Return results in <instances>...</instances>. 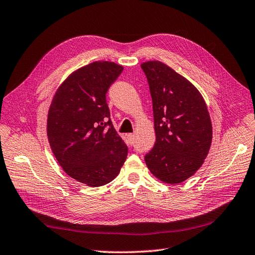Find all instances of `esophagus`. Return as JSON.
Wrapping results in <instances>:
<instances>
[{
  "label": "esophagus",
  "instance_id": "esophagus-1",
  "mask_svg": "<svg viewBox=\"0 0 255 255\" xmlns=\"http://www.w3.org/2000/svg\"><path fill=\"white\" fill-rule=\"evenodd\" d=\"M127 137H128V141H129L130 145H132L134 143V134L133 133H128Z\"/></svg>",
  "mask_w": 255,
  "mask_h": 255
}]
</instances>
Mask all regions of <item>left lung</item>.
<instances>
[{
  "mask_svg": "<svg viewBox=\"0 0 255 255\" xmlns=\"http://www.w3.org/2000/svg\"><path fill=\"white\" fill-rule=\"evenodd\" d=\"M149 84L156 142L145 156L150 173L164 184L191 177L208 155L213 126L196 87L160 61L141 64Z\"/></svg>",
  "mask_w": 255,
  "mask_h": 255,
  "instance_id": "obj_1",
  "label": "left lung"
}]
</instances>
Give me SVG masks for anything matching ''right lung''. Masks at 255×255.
Masks as SVG:
<instances>
[{"label":"right lung","instance_id":"obj_1","mask_svg":"<svg viewBox=\"0 0 255 255\" xmlns=\"http://www.w3.org/2000/svg\"><path fill=\"white\" fill-rule=\"evenodd\" d=\"M122 65L96 61L75 70L57 87L47 119L50 147L65 173L90 187L112 181L128 148L110 120L106 94Z\"/></svg>","mask_w":255,"mask_h":255}]
</instances>
